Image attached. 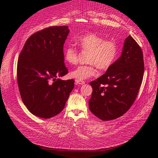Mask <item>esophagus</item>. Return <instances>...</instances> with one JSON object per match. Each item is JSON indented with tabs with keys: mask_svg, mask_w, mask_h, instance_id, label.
Masks as SVG:
<instances>
[{
	"mask_svg": "<svg viewBox=\"0 0 158 158\" xmlns=\"http://www.w3.org/2000/svg\"><path fill=\"white\" fill-rule=\"evenodd\" d=\"M75 83H76V85H83L85 83V82L79 80H76L75 81Z\"/></svg>",
	"mask_w": 158,
	"mask_h": 158,
	"instance_id": "1",
	"label": "esophagus"
}]
</instances>
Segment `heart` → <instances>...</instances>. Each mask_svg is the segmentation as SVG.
Here are the masks:
<instances>
[{"label":"heart","instance_id":"obj_1","mask_svg":"<svg viewBox=\"0 0 158 158\" xmlns=\"http://www.w3.org/2000/svg\"><path fill=\"white\" fill-rule=\"evenodd\" d=\"M76 41L82 49L89 51L88 62L90 63L80 65L70 72V76L76 80L83 81L96 76V66L102 70H107L117 60L119 48L114 40H106L94 33H89L79 37ZM64 59L71 64H77L78 50L72 45L67 46L64 50Z\"/></svg>","mask_w":158,"mask_h":158}]
</instances>
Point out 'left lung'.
Listing matches in <instances>:
<instances>
[{
	"mask_svg": "<svg viewBox=\"0 0 158 158\" xmlns=\"http://www.w3.org/2000/svg\"><path fill=\"white\" fill-rule=\"evenodd\" d=\"M143 73V52L129 36L121 56L102 76L90 82L93 92L89 101V110L102 120L121 117L135 101Z\"/></svg>",
	"mask_w": 158,
	"mask_h": 158,
	"instance_id": "left-lung-1",
	"label": "left lung"
}]
</instances>
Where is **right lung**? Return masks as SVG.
Listing matches in <instances>:
<instances>
[{
	"mask_svg": "<svg viewBox=\"0 0 158 158\" xmlns=\"http://www.w3.org/2000/svg\"><path fill=\"white\" fill-rule=\"evenodd\" d=\"M68 26L49 27L26 41L17 64V82L24 105L34 115L50 118L64 107L74 80L56 79L69 72L64 63L63 45Z\"/></svg>",
	"mask_w": 158,
	"mask_h": 158,
	"instance_id": "right-lung-1",
	"label": "right lung"
}]
</instances>
